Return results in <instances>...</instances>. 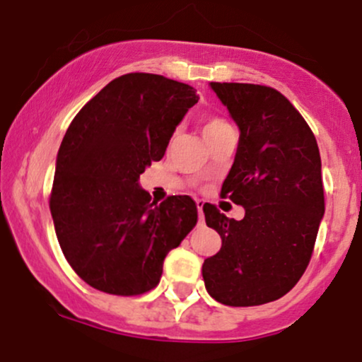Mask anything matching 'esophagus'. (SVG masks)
I'll use <instances>...</instances> for the list:
<instances>
[{"mask_svg":"<svg viewBox=\"0 0 362 362\" xmlns=\"http://www.w3.org/2000/svg\"><path fill=\"white\" fill-rule=\"evenodd\" d=\"M196 204H198V211H199V221L203 222V204H204V202H202V199H198V202H196Z\"/></svg>","mask_w":362,"mask_h":362,"instance_id":"1","label":"esophagus"}]
</instances>
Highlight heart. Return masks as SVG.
Instances as JSON below:
<instances>
[{"label": "heart", "mask_w": 362, "mask_h": 362, "mask_svg": "<svg viewBox=\"0 0 362 362\" xmlns=\"http://www.w3.org/2000/svg\"><path fill=\"white\" fill-rule=\"evenodd\" d=\"M229 122L226 119H222V117L218 115H208L204 117L203 120V133L204 136H210V134L217 133V131L224 129V127H228Z\"/></svg>", "instance_id": "b5f03b06"}]
</instances>
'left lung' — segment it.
Returning <instances> with one entry per match:
<instances>
[{"label": "left lung", "instance_id": "left-lung-1", "mask_svg": "<svg viewBox=\"0 0 362 362\" xmlns=\"http://www.w3.org/2000/svg\"><path fill=\"white\" fill-rule=\"evenodd\" d=\"M240 127L221 196L245 208L242 221L203 206L222 238L204 259L208 294L228 306H255L289 293L305 273L324 215L317 140L294 105L268 86L211 82Z\"/></svg>", "mask_w": 362, "mask_h": 362}]
</instances>
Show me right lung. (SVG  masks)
<instances>
[{
  "mask_svg": "<svg viewBox=\"0 0 362 362\" xmlns=\"http://www.w3.org/2000/svg\"><path fill=\"white\" fill-rule=\"evenodd\" d=\"M198 100L187 83L127 73L107 83L69 124L49 204L64 257L94 289L115 296L154 289L168 252L198 222L189 196L156 204L138 185Z\"/></svg>",
  "mask_w": 362,
  "mask_h": 362,
  "instance_id": "right-lung-1",
  "label": "right lung"
}]
</instances>
